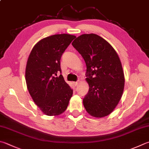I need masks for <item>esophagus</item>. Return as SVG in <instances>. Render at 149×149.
Listing matches in <instances>:
<instances>
[{"label": "esophagus", "instance_id": "obj_1", "mask_svg": "<svg viewBox=\"0 0 149 149\" xmlns=\"http://www.w3.org/2000/svg\"><path fill=\"white\" fill-rule=\"evenodd\" d=\"M78 84H79V82H73V84H74V85L75 86H78Z\"/></svg>", "mask_w": 149, "mask_h": 149}]
</instances>
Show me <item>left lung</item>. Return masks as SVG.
<instances>
[{
	"instance_id": "obj_1",
	"label": "left lung",
	"mask_w": 149,
	"mask_h": 149,
	"mask_svg": "<svg viewBox=\"0 0 149 149\" xmlns=\"http://www.w3.org/2000/svg\"><path fill=\"white\" fill-rule=\"evenodd\" d=\"M85 61L89 91L83 99L90 116L104 117L121 99L125 76L118 54L104 39L95 33L82 34L72 43Z\"/></svg>"
}]
</instances>
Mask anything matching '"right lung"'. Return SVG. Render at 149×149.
Returning <instances> with one entry per match:
<instances>
[{"label": "right lung", "instance_id": "1", "mask_svg": "<svg viewBox=\"0 0 149 149\" xmlns=\"http://www.w3.org/2000/svg\"><path fill=\"white\" fill-rule=\"evenodd\" d=\"M76 38L62 33L49 36L35 45L28 58L25 79L28 90L44 114L60 115L67 108L72 89L64 80L60 59L63 53Z\"/></svg>", "mask_w": 149, "mask_h": 149}]
</instances>
